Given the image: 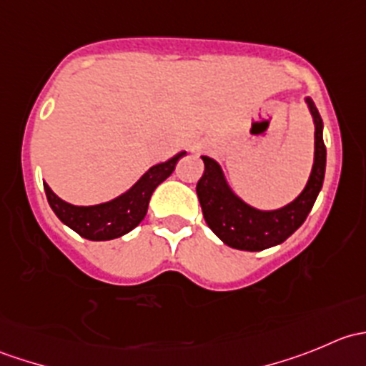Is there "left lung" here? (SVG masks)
<instances>
[{
  "instance_id": "1",
  "label": "left lung",
  "mask_w": 366,
  "mask_h": 366,
  "mask_svg": "<svg viewBox=\"0 0 366 366\" xmlns=\"http://www.w3.org/2000/svg\"><path fill=\"white\" fill-rule=\"evenodd\" d=\"M315 122V161L308 184L292 204L278 210H257L235 197L224 180L219 164L202 156L205 172L197 184L202 212L210 230L227 246L244 252H262L282 244L305 223L315 204L326 172V145L322 139V118L306 99Z\"/></svg>"
}]
</instances>
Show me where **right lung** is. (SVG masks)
<instances>
[{"mask_svg": "<svg viewBox=\"0 0 366 366\" xmlns=\"http://www.w3.org/2000/svg\"><path fill=\"white\" fill-rule=\"evenodd\" d=\"M182 156H186V152L177 154L169 161L152 166L127 193L101 205H70L58 198L47 184H44V191L51 209L60 217L61 223L88 241H109L122 237L142 223L154 189L172 175L177 161Z\"/></svg>", "mask_w": 366, "mask_h": 366, "instance_id": "right-lung-1", "label": "right lung"}]
</instances>
